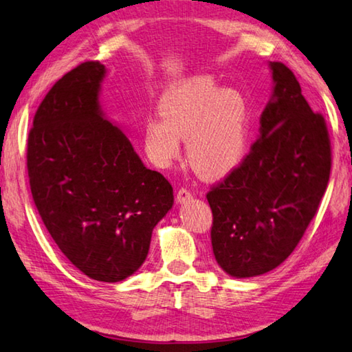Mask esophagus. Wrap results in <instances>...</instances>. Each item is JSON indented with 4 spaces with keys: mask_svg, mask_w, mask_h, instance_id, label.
Here are the masks:
<instances>
[{
    "mask_svg": "<svg viewBox=\"0 0 352 352\" xmlns=\"http://www.w3.org/2000/svg\"><path fill=\"white\" fill-rule=\"evenodd\" d=\"M189 199H192V192H190L189 189H186V188L178 189L177 201H180V204H184V201H188Z\"/></svg>",
    "mask_w": 352,
    "mask_h": 352,
    "instance_id": "1",
    "label": "esophagus"
}]
</instances>
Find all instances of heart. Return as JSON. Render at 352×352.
<instances>
[{
    "label": "heart",
    "mask_w": 352,
    "mask_h": 352,
    "mask_svg": "<svg viewBox=\"0 0 352 352\" xmlns=\"http://www.w3.org/2000/svg\"><path fill=\"white\" fill-rule=\"evenodd\" d=\"M162 119H148L147 155L157 166H169L188 141V160L199 175L222 177L245 157L252 110L243 94L225 90L210 76L175 83L160 100Z\"/></svg>",
    "instance_id": "1"
}]
</instances>
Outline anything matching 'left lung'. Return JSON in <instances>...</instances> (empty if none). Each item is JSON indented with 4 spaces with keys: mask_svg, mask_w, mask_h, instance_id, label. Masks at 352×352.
<instances>
[{
    "mask_svg": "<svg viewBox=\"0 0 352 352\" xmlns=\"http://www.w3.org/2000/svg\"><path fill=\"white\" fill-rule=\"evenodd\" d=\"M273 96L261 135L242 163L206 194L217 264L234 278L276 269L318 211L332 164L321 113L312 111L295 74L270 62Z\"/></svg>",
    "mask_w": 352,
    "mask_h": 352,
    "instance_id": "obj_1",
    "label": "left lung"
}]
</instances>
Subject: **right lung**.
<instances>
[{"label":"right lung","mask_w":352,"mask_h":352,"mask_svg":"<svg viewBox=\"0 0 352 352\" xmlns=\"http://www.w3.org/2000/svg\"><path fill=\"white\" fill-rule=\"evenodd\" d=\"M104 76L90 60L52 85L35 111L26 160L34 204L60 252L88 278L118 283L146 261L174 190L104 118Z\"/></svg>","instance_id":"add662e5"}]
</instances>
